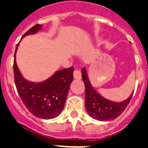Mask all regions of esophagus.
<instances>
[{"label":"esophagus","mask_w":148,"mask_h":148,"mask_svg":"<svg viewBox=\"0 0 148 148\" xmlns=\"http://www.w3.org/2000/svg\"><path fill=\"white\" fill-rule=\"evenodd\" d=\"M73 76H74V79H81V78H82V74H81L80 70L74 71V73H73Z\"/></svg>","instance_id":"esophagus-1"}]
</instances>
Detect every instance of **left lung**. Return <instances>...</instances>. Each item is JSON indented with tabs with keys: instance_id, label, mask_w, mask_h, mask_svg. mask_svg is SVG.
Returning <instances> with one entry per match:
<instances>
[{
	"instance_id": "obj_1",
	"label": "left lung",
	"mask_w": 148,
	"mask_h": 148,
	"mask_svg": "<svg viewBox=\"0 0 148 148\" xmlns=\"http://www.w3.org/2000/svg\"><path fill=\"white\" fill-rule=\"evenodd\" d=\"M82 81L86 88V109L92 118L99 121H107L117 118L126 109L132 94L122 102H113L104 98L92 87L89 79L86 69L81 71Z\"/></svg>"
}]
</instances>
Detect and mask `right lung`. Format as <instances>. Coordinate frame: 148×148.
Masks as SVG:
<instances>
[{
	"instance_id": "right-lung-1",
	"label": "right lung",
	"mask_w": 148,
	"mask_h": 148,
	"mask_svg": "<svg viewBox=\"0 0 148 148\" xmlns=\"http://www.w3.org/2000/svg\"><path fill=\"white\" fill-rule=\"evenodd\" d=\"M42 25H36L22 36L35 35L42 29ZM16 45L14 60V75L17 91L26 108L36 117L49 120L57 117L64 109L69 89L73 79L74 68L56 71L51 77L41 82L25 79L16 62Z\"/></svg>"
}]
</instances>
